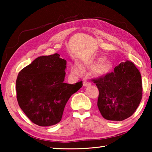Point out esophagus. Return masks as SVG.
<instances>
[{"mask_svg": "<svg viewBox=\"0 0 152 152\" xmlns=\"http://www.w3.org/2000/svg\"><path fill=\"white\" fill-rule=\"evenodd\" d=\"M91 84V83L90 82H88V80H84L83 82V85L84 86H90Z\"/></svg>", "mask_w": 152, "mask_h": 152, "instance_id": "esophagus-1", "label": "esophagus"}]
</instances>
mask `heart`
Masks as SVG:
<instances>
[{
	"label": "heart",
	"mask_w": 152,
	"mask_h": 152,
	"mask_svg": "<svg viewBox=\"0 0 152 152\" xmlns=\"http://www.w3.org/2000/svg\"><path fill=\"white\" fill-rule=\"evenodd\" d=\"M101 61L102 59H99V60H97L96 61H93V62L86 64V65H85L84 67V68H86V67L94 66L98 61ZM110 68H111V64L109 62H107V61H101V62H100L96 66V68H95V72L98 74H105L109 72ZM71 72L72 74H74V75H80L82 73V70L78 65H74L72 66L71 68Z\"/></svg>",
	"instance_id": "b5f03b06"
}]
</instances>
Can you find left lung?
Returning <instances> with one entry per match:
<instances>
[{"label":"left lung","instance_id":"left-lung-1","mask_svg":"<svg viewBox=\"0 0 152 152\" xmlns=\"http://www.w3.org/2000/svg\"><path fill=\"white\" fill-rule=\"evenodd\" d=\"M91 80L99 89L97 106L105 119L125 120L140 105L143 89L141 76L132 61L121 62L112 72Z\"/></svg>","mask_w":152,"mask_h":152}]
</instances>
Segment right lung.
Instances as JSON below:
<instances>
[{"mask_svg": "<svg viewBox=\"0 0 152 152\" xmlns=\"http://www.w3.org/2000/svg\"><path fill=\"white\" fill-rule=\"evenodd\" d=\"M66 61L58 53L40 56L19 72L16 81L20 109L35 124L48 127L60 121L70 97L82 86L64 82Z\"/></svg>", "mask_w": 152, "mask_h": 152, "instance_id": "right-lung-1", "label": "right lung"}]
</instances>
